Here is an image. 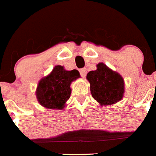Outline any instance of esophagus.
Listing matches in <instances>:
<instances>
[{"label":"esophagus","instance_id":"obj_1","mask_svg":"<svg viewBox=\"0 0 156 156\" xmlns=\"http://www.w3.org/2000/svg\"><path fill=\"white\" fill-rule=\"evenodd\" d=\"M80 73L82 77H85L87 75V69L85 68H83L81 69H80Z\"/></svg>","mask_w":156,"mask_h":156}]
</instances>
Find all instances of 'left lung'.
I'll return each mask as SVG.
<instances>
[{
  "mask_svg": "<svg viewBox=\"0 0 156 156\" xmlns=\"http://www.w3.org/2000/svg\"><path fill=\"white\" fill-rule=\"evenodd\" d=\"M92 97L101 105L118 102L123 97L124 81L122 77L108 69L104 63H99L97 69L87 73Z\"/></svg>",
  "mask_w": 156,
  "mask_h": 156,
  "instance_id": "left-lung-1",
  "label": "left lung"
}]
</instances>
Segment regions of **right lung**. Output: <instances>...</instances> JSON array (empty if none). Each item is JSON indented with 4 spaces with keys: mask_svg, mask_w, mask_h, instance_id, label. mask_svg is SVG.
I'll list each match as a JSON object with an SVG mask.
<instances>
[{
    "mask_svg": "<svg viewBox=\"0 0 156 156\" xmlns=\"http://www.w3.org/2000/svg\"><path fill=\"white\" fill-rule=\"evenodd\" d=\"M80 77L79 72L66 71L56 66L51 74L43 78L37 89V98L41 105L50 109H62L71 94L72 81Z\"/></svg>",
    "mask_w": 156,
    "mask_h": 156,
    "instance_id": "1",
    "label": "right lung"
}]
</instances>
